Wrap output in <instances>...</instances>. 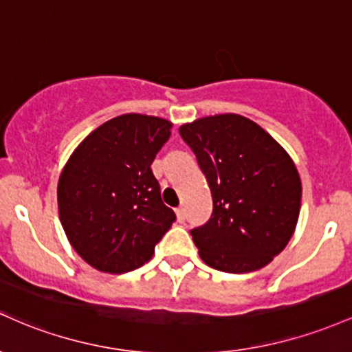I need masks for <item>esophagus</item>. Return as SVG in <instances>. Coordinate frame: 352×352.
<instances>
[{"mask_svg":"<svg viewBox=\"0 0 352 352\" xmlns=\"http://www.w3.org/2000/svg\"><path fill=\"white\" fill-rule=\"evenodd\" d=\"M176 216H177V221H179V223H184V218H186V214H184V208H177Z\"/></svg>","mask_w":352,"mask_h":352,"instance_id":"obj_1","label":"esophagus"}]
</instances>
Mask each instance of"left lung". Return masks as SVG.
<instances>
[{"label":"left lung","mask_w":352,"mask_h":352,"mask_svg":"<svg viewBox=\"0 0 352 352\" xmlns=\"http://www.w3.org/2000/svg\"><path fill=\"white\" fill-rule=\"evenodd\" d=\"M212 196V214L191 231L199 256L218 271L243 274L267 266L289 243L301 209L293 157L241 114L199 118L179 128Z\"/></svg>","instance_id":"left-lung-1"}]
</instances>
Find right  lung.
Returning a JSON list of instances; mask_svg holds the SVG:
<instances>
[{"instance_id":"add662e5","label":"right lung","mask_w":352,"mask_h":352,"mask_svg":"<svg viewBox=\"0 0 352 352\" xmlns=\"http://www.w3.org/2000/svg\"><path fill=\"white\" fill-rule=\"evenodd\" d=\"M171 128L163 118L121 114L91 131L66 161L58 181L59 221L94 270L121 274L141 267L176 219L151 171Z\"/></svg>"}]
</instances>
